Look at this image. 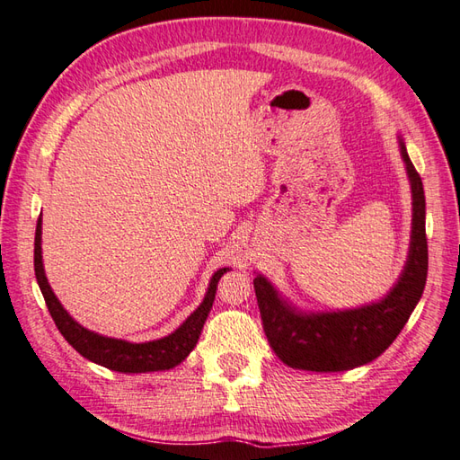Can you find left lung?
Wrapping results in <instances>:
<instances>
[{"label": "left lung", "mask_w": 460, "mask_h": 460, "mask_svg": "<svg viewBox=\"0 0 460 460\" xmlns=\"http://www.w3.org/2000/svg\"><path fill=\"white\" fill-rule=\"evenodd\" d=\"M400 151L411 182V242L400 279L384 299L356 309L303 313L285 301L263 275L253 279L268 342L278 358L295 370L344 372L376 360L397 339L421 299L429 261L425 192L402 139Z\"/></svg>", "instance_id": "8db88e82"}]
</instances>
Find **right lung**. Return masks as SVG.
<instances>
[{"label": "right lung", "mask_w": 460, "mask_h": 460, "mask_svg": "<svg viewBox=\"0 0 460 460\" xmlns=\"http://www.w3.org/2000/svg\"><path fill=\"white\" fill-rule=\"evenodd\" d=\"M40 224H43V220L39 218L37 230H35V278L40 288V293H43L45 297L49 313L57 324V329L78 354H83L90 362H96L108 370L121 372V374H141V372L146 374V372L171 370L187 358V356L192 352V349L197 346L204 321H207V316L212 309L214 295H217V285L222 275L230 268H222L218 271H214L208 283V291L204 295V299L197 307V311H192L190 316H187V321L182 323L177 331H172L169 336H163L159 341H149V342H139V344L121 341V339H110V336L92 332L84 329L83 324H78L73 316L65 311L63 305H60V301L57 299V295L53 293V289H50L45 275V268H43V256H40Z\"/></svg>", "instance_id": "right-lung-1"}]
</instances>
